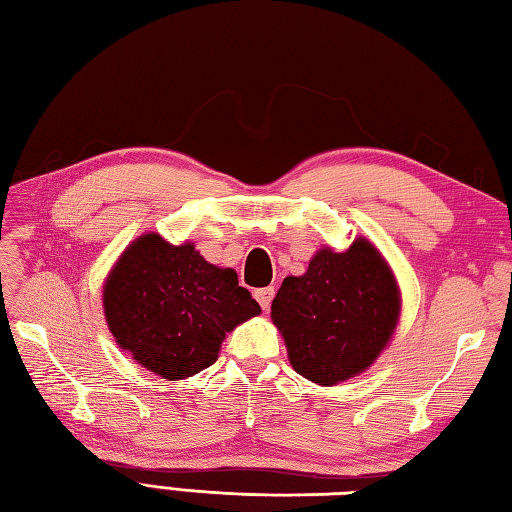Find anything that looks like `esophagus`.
<instances>
[{
    "label": "esophagus",
    "instance_id": "1",
    "mask_svg": "<svg viewBox=\"0 0 512 512\" xmlns=\"http://www.w3.org/2000/svg\"><path fill=\"white\" fill-rule=\"evenodd\" d=\"M254 298L263 310H269V305L274 301V287H260L254 292Z\"/></svg>",
    "mask_w": 512,
    "mask_h": 512
}]
</instances>
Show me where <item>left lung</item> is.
Here are the masks:
<instances>
[{"label": "left lung", "mask_w": 512, "mask_h": 512, "mask_svg": "<svg viewBox=\"0 0 512 512\" xmlns=\"http://www.w3.org/2000/svg\"><path fill=\"white\" fill-rule=\"evenodd\" d=\"M399 289L368 240L343 254L321 249L303 276H287L272 303L292 368L334 385L370 368L399 321Z\"/></svg>", "instance_id": "left-lung-1"}]
</instances>
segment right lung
Masks as SVG:
<instances>
[{"label":"right lung","instance_id":"obj_1","mask_svg":"<svg viewBox=\"0 0 512 512\" xmlns=\"http://www.w3.org/2000/svg\"><path fill=\"white\" fill-rule=\"evenodd\" d=\"M104 314L122 350L162 379L194 376L216 363L220 343L260 305L234 269L207 263L194 245L138 238L104 285Z\"/></svg>","mask_w":512,"mask_h":512}]
</instances>
